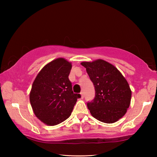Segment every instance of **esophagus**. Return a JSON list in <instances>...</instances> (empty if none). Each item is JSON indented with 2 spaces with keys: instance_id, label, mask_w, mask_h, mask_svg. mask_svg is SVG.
I'll return each mask as SVG.
<instances>
[{
  "instance_id": "obj_1",
  "label": "esophagus",
  "mask_w": 157,
  "mask_h": 157,
  "mask_svg": "<svg viewBox=\"0 0 157 157\" xmlns=\"http://www.w3.org/2000/svg\"><path fill=\"white\" fill-rule=\"evenodd\" d=\"M80 94H81V98H84V92H82L80 93Z\"/></svg>"
}]
</instances>
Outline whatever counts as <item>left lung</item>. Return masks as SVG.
I'll use <instances>...</instances> for the list:
<instances>
[{"label":"left lung","mask_w":157,"mask_h":157,"mask_svg":"<svg viewBox=\"0 0 157 157\" xmlns=\"http://www.w3.org/2000/svg\"><path fill=\"white\" fill-rule=\"evenodd\" d=\"M95 89V97L87 103L91 115L100 121L113 123L124 115L131 102L128 82L114 65L104 60L82 62Z\"/></svg>","instance_id":"obj_1"}]
</instances>
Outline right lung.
Listing matches in <instances>:
<instances>
[{"instance_id": "1", "label": "right lung", "mask_w": 157, "mask_h": 157, "mask_svg": "<svg viewBox=\"0 0 157 157\" xmlns=\"http://www.w3.org/2000/svg\"><path fill=\"white\" fill-rule=\"evenodd\" d=\"M71 63L63 58L53 60L36 76L29 94L35 115L45 124L55 125L71 115L79 94H74L69 75Z\"/></svg>"}]
</instances>
